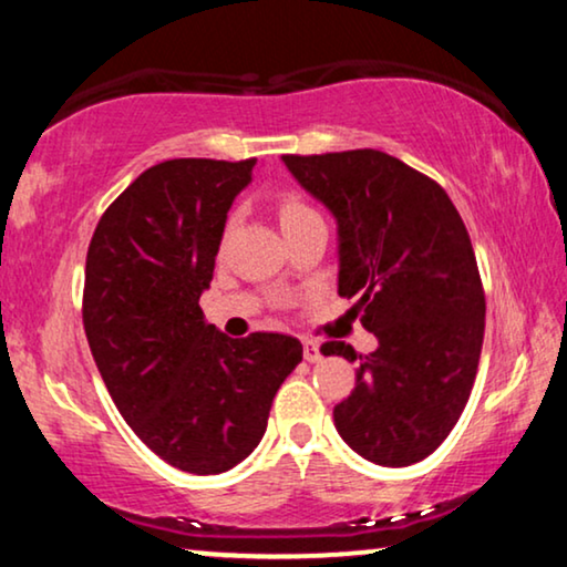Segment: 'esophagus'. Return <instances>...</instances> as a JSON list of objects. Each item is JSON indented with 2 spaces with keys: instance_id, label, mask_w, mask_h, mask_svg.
<instances>
[{
  "instance_id": "34e87169",
  "label": "esophagus",
  "mask_w": 567,
  "mask_h": 567,
  "mask_svg": "<svg viewBox=\"0 0 567 567\" xmlns=\"http://www.w3.org/2000/svg\"><path fill=\"white\" fill-rule=\"evenodd\" d=\"M303 358L308 362H319L323 358L321 344L319 342H311V339H303Z\"/></svg>"
}]
</instances>
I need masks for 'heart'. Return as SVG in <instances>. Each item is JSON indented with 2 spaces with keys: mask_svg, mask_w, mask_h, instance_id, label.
<instances>
[{
  "mask_svg": "<svg viewBox=\"0 0 567 567\" xmlns=\"http://www.w3.org/2000/svg\"><path fill=\"white\" fill-rule=\"evenodd\" d=\"M313 215H319V213L308 207L306 202H300L298 196H282V199H279V223H282V228H288V225L300 223V220H306V217H313Z\"/></svg>",
  "mask_w": 567,
  "mask_h": 567,
  "instance_id": "b5f03b06",
  "label": "heart"
}]
</instances>
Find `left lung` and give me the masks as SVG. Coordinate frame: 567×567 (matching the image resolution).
<instances>
[{"label":"left lung","instance_id":"left-lung-1","mask_svg":"<svg viewBox=\"0 0 567 567\" xmlns=\"http://www.w3.org/2000/svg\"><path fill=\"white\" fill-rule=\"evenodd\" d=\"M288 171L334 215L339 296L379 347L358 354L352 394L334 425L354 454L410 466L433 454L462 417L485 337V292L462 215L433 178L381 150L282 155Z\"/></svg>","mask_w":567,"mask_h":567}]
</instances>
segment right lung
Returning <instances> with one entry per match:
<instances>
[{"mask_svg": "<svg viewBox=\"0 0 567 567\" xmlns=\"http://www.w3.org/2000/svg\"><path fill=\"white\" fill-rule=\"evenodd\" d=\"M254 165L157 163L105 209L87 248L82 323L105 389L140 441L188 474L244 462L303 360L296 337L230 339L199 308Z\"/></svg>", "mask_w": 567, "mask_h": 567, "instance_id": "obj_1", "label": "right lung"}]
</instances>
